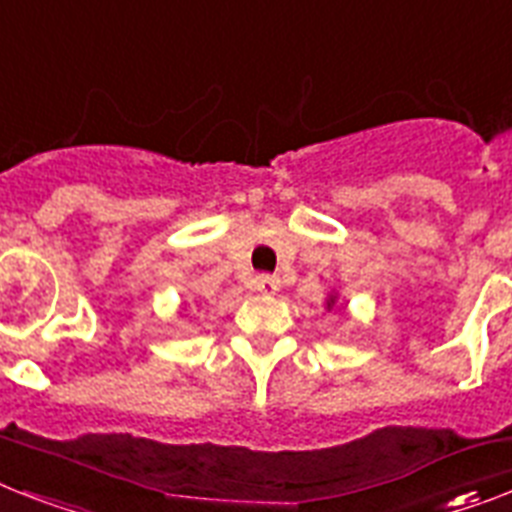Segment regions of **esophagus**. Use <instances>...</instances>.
Returning <instances> with one entry per match:
<instances>
[{"label": "esophagus", "mask_w": 512, "mask_h": 512, "mask_svg": "<svg viewBox=\"0 0 512 512\" xmlns=\"http://www.w3.org/2000/svg\"><path fill=\"white\" fill-rule=\"evenodd\" d=\"M255 289L260 294H276L278 289H281V281H278L276 276H268V273H263V276L255 278Z\"/></svg>", "instance_id": "1"}]
</instances>
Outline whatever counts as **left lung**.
Listing matches in <instances>:
<instances>
[{
    "instance_id": "left-lung-1",
    "label": "left lung",
    "mask_w": 512,
    "mask_h": 512,
    "mask_svg": "<svg viewBox=\"0 0 512 512\" xmlns=\"http://www.w3.org/2000/svg\"><path fill=\"white\" fill-rule=\"evenodd\" d=\"M342 307H344V302H339V294H336V292L328 294V297H326V310H328V313H331V310H342Z\"/></svg>"
}]
</instances>
